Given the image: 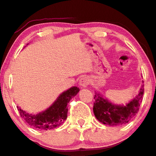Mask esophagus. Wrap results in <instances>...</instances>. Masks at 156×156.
<instances>
[{
	"mask_svg": "<svg viewBox=\"0 0 156 156\" xmlns=\"http://www.w3.org/2000/svg\"><path fill=\"white\" fill-rule=\"evenodd\" d=\"M89 78H88L87 76H83L81 78H80V80H79V84L81 86H83V87H86V86H87L89 84Z\"/></svg>",
	"mask_w": 156,
	"mask_h": 156,
	"instance_id": "1",
	"label": "esophagus"
}]
</instances>
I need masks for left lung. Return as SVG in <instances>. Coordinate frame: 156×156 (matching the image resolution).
<instances>
[{
  "label": "left lung",
  "mask_w": 156,
  "mask_h": 156,
  "mask_svg": "<svg viewBox=\"0 0 156 156\" xmlns=\"http://www.w3.org/2000/svg\"><path fill=\"white\" fill-rule=\"evenodd\" d=\"M144 94L142 84L140 92L126 105H119L105 99L98 91H95L93 111L95 117L103 124L121 126L129 123L136 115L140 109Z\"/></svg>",
  "instance_id": "1"
}]
</instances>
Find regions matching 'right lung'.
<instances>
[{
  "mask_svg": "<svg viewBox=\"0 0 156 156\" xmlns=\"http://www.w3.org/2000/svg\"><path fill=\"white\" fill-rule=\"evenodd\" d=\"M79 91V88L77 86L70 88L62 93L49 108L37 115L28 113L17 107L19 112L22 119L34 128L41 130H50L57 128L67 119L68 111L67 103Z\"/></svg>",
  "mask_w": 156,
  "mask_h": 156,
  "instance_id": "add662e5",
  "label": "right lung"
}]
</instances>
